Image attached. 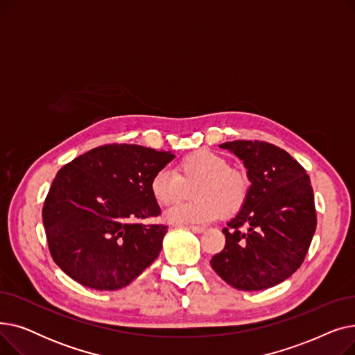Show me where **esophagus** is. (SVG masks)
I'll list each match as a JSON object with an SVG mask.
<instances>
[{"label": "esophagus", "mask_w": 355, "mask_h": 355, "mask_svg": "<svg viewBox=\"0 0 355 355\" xmlns=\"http://www.w3.org/2000/svg\"><path fill=\"white\" fill-rule=\"evenodd\" d=\"M189 229L194 233H204V232H206V227H201V226H189Z\"/></svg>", "instance_id": "obj_1"}]
</instances>
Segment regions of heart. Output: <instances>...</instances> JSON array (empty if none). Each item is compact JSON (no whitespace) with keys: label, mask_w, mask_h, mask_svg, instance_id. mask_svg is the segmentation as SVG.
I'll return each mask as SVG.
<instances>
[{"label":"heart","mask_w":355,"mask_h":355,"mask_svg":"<svg viewBox=\"0 0 355 355\" xmlns=\"http://www.w3.org/2000/svg\"><path fill=\"white\" fill-rule=\"evenodd\" d=\"M175 174L161 170L149 182V191L161 207L180 202L194 184L196 200L178 204L165 213L171 225H198L216 220L221 213L233 216L249 196L250 182L248 175L232 168L229 161L210 151H196L178 161Z\"/></svg>","instance_id":"b5f03b06"}]
</instances>
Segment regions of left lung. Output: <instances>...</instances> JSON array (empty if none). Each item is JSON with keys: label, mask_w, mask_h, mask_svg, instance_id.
<instances>
[{"label": "left lung", "mask_w": 355, "mask_h": 355, "mask_svg": "<svg viewBox=\"0 0 355 355\" xmlns=\"http://www.w3.org/2000/svg\"><path fill=\"white\" fill-rule=\"evenodd\" d=\"M220 148L243 161L250 189L245 206L223 229L225 249L210 265L240 291L276 286L302 265L316 229L311 180L300 162L272 144L233 141Z\"/></svg>", "instance_id": "1"}]
</instances>
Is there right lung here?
<instances>
[{
  "instance_id": "right-lung-1",
  "label": "right lung",
  "mask_w": 355,
  "mask_h": 355,
  "mask_svg": "<svg viewBox=\"0 0 355 355\" xmlns=\"http://www.w3.org/2000/svg\"><path fill=\"white\" fill-rule=\"evenodd\" d=\"M174 158L171 151L114 144L93 148L64 165L43 207L49 249L58 266L96 291H118L151 266L168 230L138 220L161 213L149 182Z\"/></svg>"
}]
</instances>
